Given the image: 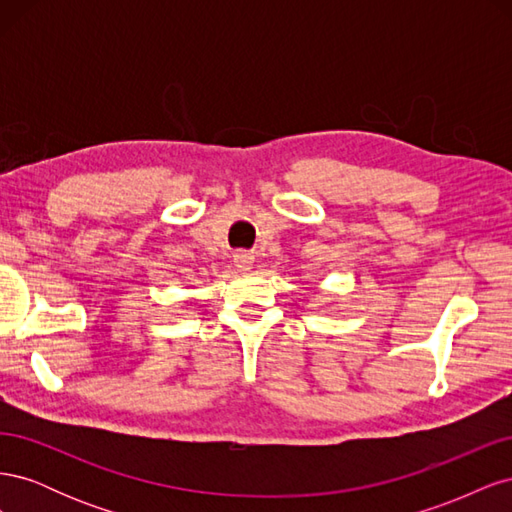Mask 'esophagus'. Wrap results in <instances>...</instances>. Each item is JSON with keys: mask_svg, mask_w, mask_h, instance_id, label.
Returning <instances> with one entry per match:
<instances>
[{"mask_svg": "<svg viewBox=\"0 0 512 512\" xmlns=\"http://www.w3.org/2000/svg\"><path fill=\"white\" fill-rule=\"evenodd\" d=\"M235 265L239 267V269H243V271H247V269H252V265H254V256L250 254V252H237L235 254Z\"/></svg>", "mask_w": 512, "mask_h": 512, "instance_id": "obj_1", "label": "esophagus"}]
</instances>
